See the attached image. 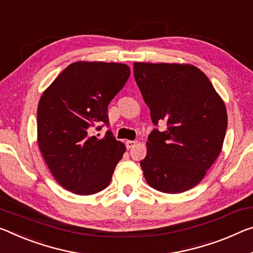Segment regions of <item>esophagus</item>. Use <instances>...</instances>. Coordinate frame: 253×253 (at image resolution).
<instances>
[{
	"label": "esophagus",
	"instance_id": "esophagus-1",
	"mask_svg": "<svg viewBox=\"0 0 253 253\" xmlns=\"http://www.w3.org/2000/svg\"><path fill=\"white\" fill-rule=\"evenodd\" d=\"M135 145H136L135 141H127L126 142V147L127 148H131V147H134Z\"/></svg>",
	"mask_w": 253,
	"mask_h": 253
}]
</instances>
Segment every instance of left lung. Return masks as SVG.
<instances>
[{
  "instance_id": "obj_1",
  "label": "left lung",
  "mask_w": 253,
  "mask_h": 253,
  "mask_svg": "<svg viewBox=\"0 0 253 253\" xmlns=\"http://www.w3.org/2000/svg\"><path fill=\"white\" fill-rule=\"evenodd\" d=\"M134 76L152 123L141 161L146 182L167 194L194 188L222 150L227 128L223 100L210 79L189 64L134 63Z\"/></svg>"
}]
</instances>
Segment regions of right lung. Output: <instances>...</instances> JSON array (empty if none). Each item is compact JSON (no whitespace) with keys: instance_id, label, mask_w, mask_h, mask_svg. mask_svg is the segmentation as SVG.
<instances>
[{"instance_id":"right-lung-1","label":"right lung","mask_w":253,"mask_h":253,"mask_svg":"<svg viewBox=\"0 0 253 253\" xmlns=\"http://www.w3.org/2000/svg\"><path fill=\"white\" fill-rule=\"evenodd\" d=\"M126 64L76 62L64 70L40 98L38 145L59 184L76 195L97 194L109 186L125 145L111 130L108 105L129 78Z\"/></svg>"}]
</instances>
